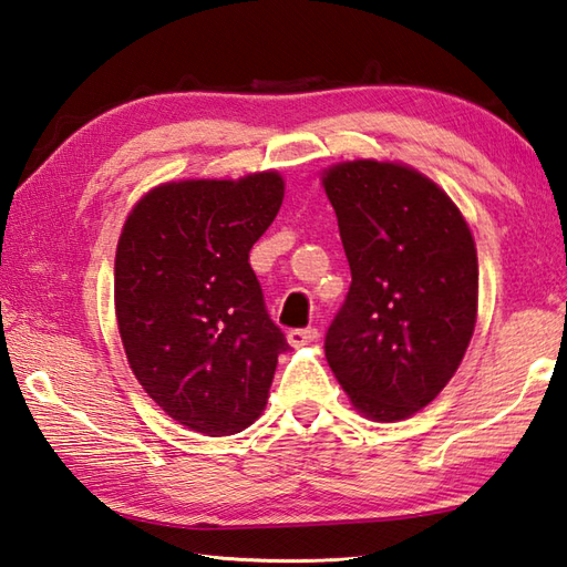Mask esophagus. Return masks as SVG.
<instances>
[{
	"label": "esophagus",
	"mask_w": 567,
	"mask_h": 567,
	"mask_svg": "<svg viewBox=\"0 0 567 567\" xmlns=\"http://www.w3.org/2000/svg\"><path fill=\"white\" fill-rule=\"evenodd\" d=\"M318 339L316 327H306V330H291L288 332V344L291 347H306Z\"/></svg>",
	"instance_id": "34e87169"
}]
</instances>
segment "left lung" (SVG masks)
I'll use <instances>...</instances> for the list:
<instances>
[{
    "mask_svg": "<svg viewBox=\"0 0 567 567\" xmlns=\"http://www.w3.org/2000/svg\"><path fill=\"white\" fill-rule=\"evenodd\" d=\"M351 269L324 357L357 412L417 414L454 379L477 320V249L442 186L398 159L322 169Z\"/></svg>",
    "mask_w": 567,
    "mask_h": 567,
    "instance_id": "1",
    "label": "left lung"
}]
</instances>
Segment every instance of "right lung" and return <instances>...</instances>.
Segmentation results:
<instances>
[{"mask_svg": "<svg viewBox=\"0 0 567 567\" xmlns=\"http://www.w3.org/2000/svg\"><path fill=\"white\" fill-rule=\"evenodd\" d=\"M276 169L179 179L131 208L116 247L113 303L137 383L174 422L230 436L261 417L288 349L249 249L284 204Z\"/></svg>", "mask_w": 567, "mask_h": 567, "instance_id": "add662e5", "label": "right lung"}]
</instances>
